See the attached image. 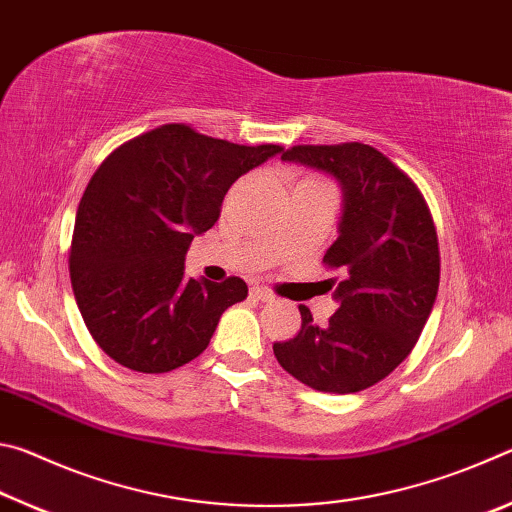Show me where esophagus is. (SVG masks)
<instances>
[{"label": "esophagus", "mask_w": 512, "mask_h": 512, "mask_svg": "<svg viewBox=\"0 0 512 512\" xmlns=\"http://www.w3.org/2000/svg\"><path fill=\"white\" fill-rule=\"evenodd\" d=\"M250 296H253L259 302H273V298H275L273 293L264 289V287H253V289H250Z\"/></svg>", "instance_id": "1"}]
</instances>
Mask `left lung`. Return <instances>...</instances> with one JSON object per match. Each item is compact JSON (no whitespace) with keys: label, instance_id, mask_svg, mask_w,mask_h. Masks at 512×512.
Listing matches in <instances>:
<instances>
[{"label":"left lung","instance_id":"left-lung-1","mask_svg":"<svg viewBox=\"0 0 512 512\" xmlns=\"http://www.w3.org/2000/svg\"><path fill=\"white\" fill-rule=\"evenodd\" d=\"M284 162L329 173L343 192L339 237L323 262L343 268L336 314L318 327L300 305L293 339L275 343L280 366L320 393L375 386L409 357L440 282L438 237L413 180L368 144L293 146Z\"/></svg>","mask_w":512,"mask_h":512}]
</instances>
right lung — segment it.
I'll use <instances>...</instances> for the list:
<instances>
[{"mask_svg": "<svg viewBox=\"0 0 512 512\" xmlns=\"http://www.w3.org/2000/svg\"><path fill=\"white\" fill-rule=\"evenodd\" d=\"M277 153V144L241 146L167 124L103 160L76 212L69 277L85 327L110 359L153 375L210 345L248 287L241 277H185L187 248L219 221L232 183Z\"/></svg>", "mask_w": 512, "mask_h": 512, "instance_id": "obj_1", "label": "right lung"}]
</instances>
